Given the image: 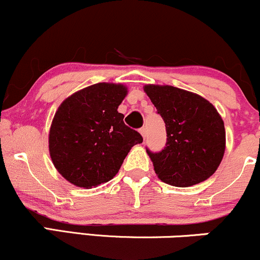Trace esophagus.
<instances>
[{
    "instance_id": "obj_1",
    "label": "esophagus",
    "mask_w": 260,
    "mask_h": 260,
    "mask_svg": "<svg viewBox=\"0 0 260 260\" xmlns=\"http://www.w3.org/2000/svg\"><path fill=\"white\" fill-rule=\"evenodd\" d=\"M139 133L142 134L143 136V138H145V137H147V129H145V127H142L139 129Z\"/></svg>"
}]
</instances>
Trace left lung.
I'll use <instances>...</instances> for the list:
<instances>
[{"instance_id":"obj_1","label":"left lung","mask_w":260,"mask_h":260,"mask_svg":"<svg viewBox=\"0 0 260 260\" xmlns=\"http://www.w3.org/2000/svg\"><path fill=\"white\" fill-rule=\"evenodd\" d=\"M144 90L166 126V144L147 148L155 174L165 183L189 187L210 177L225 153V126L204 98L171 85H145Z\"/></svg>"}]
</instances>
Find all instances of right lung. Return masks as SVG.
<instances>
[{
	"label": "right lung",
	"mask_w": 260,
	"mask_h": 260,
	"mask_svg": "<svg viewBox=\"0 0 260 260\" xmlns=\"http://www.w3.org/2000/svg\"><path fill=\"white\" fill-rule=\"evenodd\" d=\"M126 86L98 83L67 98L55 113L49 134L53 165L71 183L91 188L110 181L143 137L117 111Z\"/></svg>",
	"instance_id": "add662e5"
}]
</instances>
